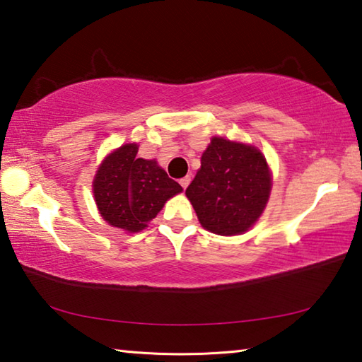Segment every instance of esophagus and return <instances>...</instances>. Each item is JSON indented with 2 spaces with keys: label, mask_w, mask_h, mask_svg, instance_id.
<instances>
[{
  "label": "esophagus",
  "mask_w": 362,
  "mask_h": 362,
  "mask_svg": "<svg viewBox=\"0 0 362 362\" xmlns=\"http://www.w3.org/2000/svg\"><path fill=\"white\" fill-rule=\"evenodd\" d=\"M189 182H192V179H189L188 175H187V177H183V179H180V185H182V188H183V189H187V187L189 185Z\"/></svg>",
  "instance_id": "obj_1"
}]
</instances>
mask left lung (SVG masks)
Here are the masks:
<instances>
[{"instance_id":"1","label":"left lung","mask_w":362,"mask_h":362,"mask_svg":"<svg viewBox=\"0 0 362 362\" xmlns=\"http://www.w3.org/2000/svg\"><path fill=\"white\" fill-rule=\"evenodd\" d=\"M269 189L267 161L255 146L214 137L185 193L206 230L231 236L257 222Z\"/></svg>"}]
</instances>
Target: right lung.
<instances>
[{
  "instance_id": "right-lung-1",
  "label": "right lung",
  "mask_w": 362,
  "mask_h": 362,
  "mask_svg": "<svg viewBox=\"0 0 362 362\" xmlns=\"http://www.w3.org/2000/svg\"><path fill=\"white\" fill-rule=\"evenodd\" d=\"M137 151L136 144H126L108 155L93 185L103 220L131 233L144 230L164 203L182 192L155 159L137 158Z\"/></svg>"
}]
</instances>
